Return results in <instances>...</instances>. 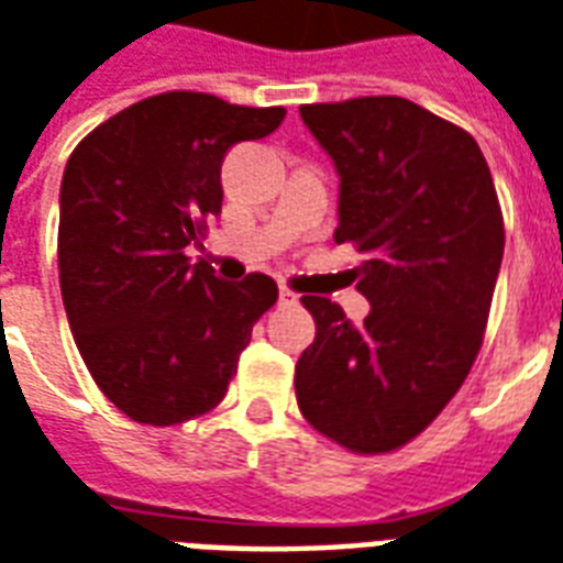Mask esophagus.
Masks as SVG:
<instances>
[{"label":"esophagus","mask_w":563,"mask_h":563,"mask_svg":"<svg viewBox=\"0 0 563 563\" xmlns=\"http://www.w3.org/2000/svg\"><path fill=\"white\" fill-rule=\"evenodd\" d=\"M278 302H282V306H297L299 297L290 287H278Z\"/></svg>","instance_id":"1"}]
</instances>
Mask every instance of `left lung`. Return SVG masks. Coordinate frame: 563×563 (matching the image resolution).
Segmentation results:
<instances>
[{"instance_id": "obj_1", "label": "left lung", "mask_w": 563, "mask_h": 563, "mask_svg": "<svg viewBox=\"0 0 563 563\" xmlns=\"http://www.w3.org/2000/svg\"><path fill=\"white\" fill-rule=\"evenodd\" d=\"M338 172L335 243L365 255L362 323L302 297L317 323L297 362L314 430L356 454L418 437L463 386L481 350L505 225L481 147L404 97L299 106Z\"/></svg>"}]
</instances>
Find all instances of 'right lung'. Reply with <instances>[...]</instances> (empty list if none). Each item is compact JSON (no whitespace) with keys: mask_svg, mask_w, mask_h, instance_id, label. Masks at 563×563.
<instances>
[{"mask_svg":"<svg viewBox=\"0 0 563 563\" xmlns=\"http://www.w3.org/2000/svg\"><path fill=\"white\" fill-rule=\"evenodd\" d=\"M282 106L168 91L126 106L70 154L58 196V282L91 377L124 416L168 427L225 397L276 282L189 264L222 213L228 147L269 136Z\"/></svg>","mask_w":563,"mask_h":563,"instance_id":"1","label":"right lung"}]
</instances>
